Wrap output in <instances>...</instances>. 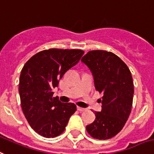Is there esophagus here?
<instances>
[{
	"instance_id": "1",
	"label": "esophagus",
	"mask_w": 154,
	"mask_h": 154,
	"mask_svg": "<svg viewBox=\"0 0 154 154\" xmlns=\"http://www.w3.org/2000/svg\"><path fill=\"white\" fill-rule=\"evenodd\" d=\"M77 110H78L79 112H84V111H85V108H83V107H77Z\"/></svg>"
}]
</instances>
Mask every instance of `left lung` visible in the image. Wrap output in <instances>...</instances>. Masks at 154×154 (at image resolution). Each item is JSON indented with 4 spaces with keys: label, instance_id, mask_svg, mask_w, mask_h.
<instances>
[{
    "label": "left lung",
    "instance_id": "8db88e82",
    "mask_svg": "<svg viewBox=\"0 0 154 154\" xmlns=\"http://www.w3.org/2000/svg\"><path fill=\"white\" fill-rule=\"evenodd\" d=\"M94 78L95 88L103 94L101 112L86 127L92 138H113L123 128L132 107L134 83L127 66L117 55L106 51H92L81 58Z\"/></svg>",
    "mask_w": 154,
    "mask_h": 154
}]
</instances>
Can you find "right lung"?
I'll return each instance as SVG.
<instances>
[{
	"instance_id": "obj_1",
	"label": "right lung",
	"mask_w": 154,
	"mask_h": 154,
	"mask_svg": "<svg viewBox=\"0 0 154 154\" xmlns=\"http://www.w3.org/2000/svg\"><path fill=\"white\" fill-rule=\"evenodd\" d=\"M84 53L75 49H49L32 56L23 66L19 84L21 107L30 126L41 136L60 135L77 111L74 103H62L57 97H53V89Z\"/></svg>"
}]
</instances>
